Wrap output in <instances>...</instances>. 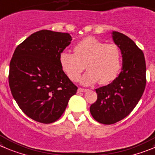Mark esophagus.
<instances>
[{
    "label": "esophagus",
    "instance_id": "obj_1",
    "mask_svg": "<svg viewBox=\"0 0 155 155\" xmlns=\"http://www.w3.org/2000/svg\"><path fill=\"white\" fill-rule=\"evenodd\" d=\"M88 89H82V88H79L77 90V92L78 93H79V92H87Z\"/></svg>",
    "mask_w": 155,
    "mask_h": 155
}]
</instances>
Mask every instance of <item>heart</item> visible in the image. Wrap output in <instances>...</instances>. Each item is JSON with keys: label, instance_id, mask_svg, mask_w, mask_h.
<instances>
[{"label": "heart", "instance_id": "b5f03b06", "mask_svg": "<svg viewBox=\"0 0 155 155\" xmlns=\"http://www.w3.org/2000/svg\"><path fill=\"white\" fill-rule=\"evenodd\" d=\"M73 52L63 51L59 56L60 66L70 80H79L85 67L88 72L81 82L86 86L98 81L100 85H107L116 78L121 56L118 45L88 37L76 43Z\"/></svg>", "mask_w": 155, "mask_h": 155}]
</instances>
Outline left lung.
<instances>
[{
	"instance_id": "obj_1",
	"label": "left lung",
	"mask_w": 155,
	"mask_h": 155,
	"mask_svg": "<svg viewBox=\"0 0 155 155\" xmlns=\"http://www.w3.org/2000/svg\"><path fill=\"white\" fill-rule=\"evenodd\" d=\"M113 40L122 55V68L110 84L95 89L97 100L90 106L95 121L112 125L128 116L142 96L146 86L144 53L131 39L119 32H112Z\"/></svg>"
}]
</instances>
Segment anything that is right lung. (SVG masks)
Returning a JSON list of instances; mask_svg holds the SVG:
<instances>
[{
    "label": "right lung",
    "instance_id": "1",
    "mask_svg": "<svg viewBox=\"0 0 155 155\" xmlns=\"http://www.w3.org/2000/svg\"><path fill=\"white\" fill-rule=\"evenodd\" d=\"M72 37L67 33L42 30L16 48L8 79L13 97L29 118L40 123L57 121L77 86L60 66L59 56Z\"/></svg>",
    "mask_w": 155,
    "mask_h": 155
}]
</instances>
